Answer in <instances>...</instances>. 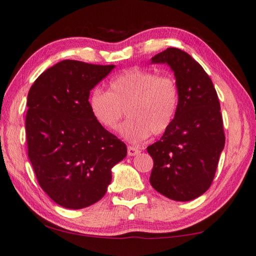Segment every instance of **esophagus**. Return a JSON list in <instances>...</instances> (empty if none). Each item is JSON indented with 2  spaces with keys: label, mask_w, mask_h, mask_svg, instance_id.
<instances>
[{
  "label": "esophagus",
  "mask_w": 256,
  "mask_h": 256,
  "mask_svg": "<svg viewBox=\"0 0 256 256\" xmlns=\"http://www.w3.org/2000/svg\"><path fill=\"white\" fill-rule=\"evenodd\" d=\"M140 151L138 150V148H134V146H128V156H136V154H138Z\"/></svg>",
  "instance_id": "1"
}]
</instances>
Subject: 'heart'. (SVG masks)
I'll list each match as a JSON object with an SVG mask.
<instances>
[{
    "mask_svg": "<svg viewBox=\"0 0 256 256\" xmlns=\"http://www.w3.org/2000/svg\"><path fill=\"white\" fill-rule=\"evenodd\" d=\"M88 106L94 119L106 129H114L127 113L129 119L120 126L119 134L140 144L151 134L160 135L170 127L178 108V89L170 76L130 68L110 81L108 92L94 89Z\"/></svg>",
    "mask_w": 256,
    "mask_h": 256,
    "instance_id": "1",
    "label": "heart"
}]
</instances>
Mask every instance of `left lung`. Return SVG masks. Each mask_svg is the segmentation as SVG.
<instances>
[{"label":"left lung","mask_w":256,"mask_h":256,"mask_svg":"<svg viewBox=\"0 0 256 256\" xmlns=\"http://www.w3.org/2000/svg\"><path fill=\"white\" fill-rule=\"evenodd\" d=\"M151 62L174 72L178 108L170 127L148 146L150 183L169 199L188 202L210 188L226 143L218 97L205 70L186 51L168 48Z\"/></svg>","instance_id":"obj_1"}]
</instances>
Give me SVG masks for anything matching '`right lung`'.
I'll return each instance as SVG.
<instances>
[{
	"mask_svg": "<svg viewBox=\"0 0 256 256\" xmlns=\"http://www.w3.org/2000/svg\"><path fill=\"white\" fill-rule=\"evenodd\" d=\"M62 60L44 70L27 96L28 158L42 190L54 202L81 210L103 198L112 167L127 146L94 119L90 90L114 68Z\"/></svg>",
	"mask_w": 256,
	"mask_h": 256,
	"instance_id": "add662e5",
	"label": "right lung"
}]
</instances>
